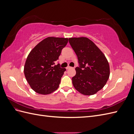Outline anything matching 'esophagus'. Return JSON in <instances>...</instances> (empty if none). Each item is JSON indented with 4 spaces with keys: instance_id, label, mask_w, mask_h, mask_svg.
<instances>
[{
    "instance_id": "1",
    "label": "esophagus",
    "mask_w": 134,
    "mask_h": 134,
    "mask_svg": "<svg viewBox=\"0 0 134 134\" xmlns=\"http://www.w3.org/2000/svg\"><path fill=\"white\" fill-rule=\"evenodd\" d=\"M70 68H71V67L69 66H68L66 68V69H70Z\"/></svg>"
}]
</instances>
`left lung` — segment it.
Instances as JSON below:
<instances>
[{
	"label": "left lung",
	"mask_w": 134,
	"mask_h": 134,
	"mask_svg": "<svg viewBox=\"0 0 134 134\" xmlns=\"http://www.w3.org/2000/svg\"><path fill=\"white\" fill-rule=\"evenodd\" d=\"M78 57L79 67L72 78L75 89L86 96H91L102 89L109 78L110 70L107 59L95 43L88 38H69Z\"/></svg>",
	"instance_id": "1"
}]
</instances>
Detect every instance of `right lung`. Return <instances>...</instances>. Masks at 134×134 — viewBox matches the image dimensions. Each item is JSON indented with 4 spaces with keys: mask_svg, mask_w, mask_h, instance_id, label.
Wrapping results in <instances>:
<instances>
[{
    "mask_svg": "<svg viewBox=\"0 0 134 134\" xmlns=\"http://www.w3.org/2000/svg\"><path fill=\"white\" fill-rule=\"evenodd\" d=\"M68 42V38L48 37L28 54L24 73L31 88L36 93L48 94L58 88L66 69L60 68L59 64L54 65Z\"/></svg>",
    "mask_w": 134,
    "mask_h": 134,
    "instance_id": "obj_1",
    "label": "right lung"
}]
</instances>
